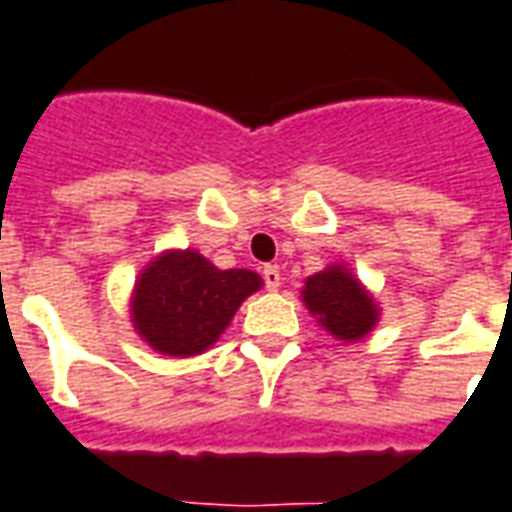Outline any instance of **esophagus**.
Returning <instances> with one entry per match:
<instances>
[{
	"label": "esophagus",
	"mask_w": 512,
	"mask_h": 512,
	"mask_svg": "<svg viewBox=\"0 0 512 512\" xmlns=\"http://www.w3.org/2000/svg\"><path fill=\"white\" fill-rule=\"evenodd\" d=\"M263 279H266L268 290H279V287H282V274H279V268L276 266L263 268Z\"/></svg>",
	"instance_id": "esophagus-1"
}]
</instances>
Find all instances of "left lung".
Instances as JSON below:
<instances>
[{
    "mask_svg": "<svg viewBox=\"0 0 512 512\" xmlns=\"http://www.w3.org/2000/svg\"><path fill=\"white\" fill-rule=\"evenodd\" d=\"M301 301L328 336L339 342H361L380 323V304L347 263H331L306 276Z\"/></svg>",
    "mask_w": 512,
    "mask_h": 512,
    "instance_id": "obj_1",
    "label": "left lung"
}]
</instances>
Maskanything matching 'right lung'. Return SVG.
<instances>
[{"label":"right lung","instance_id":"add662e5","mask_svg":"<svg viewBox=\"0 0 512 512\" xmlns=\"http://www.w3.org/2000/svg\"><path fill=\"white\" fill-rule=\"evenodd\" d=\"M263 287L249 268H217L198 249H165L140 268L130 323L151 350L192 358L211 350L238 306Z\"/></svg>","mask_w":512,"mask_h":512}]
</instances>
